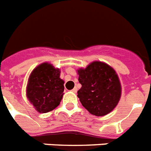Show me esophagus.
<instances>
[{"mask_svg":"<svg viewBox=\"0 0 151 151\" xmlns=\"http://www.w3.org/2000/svg\"><path fill=\"white\" fill-rule=\"evenodd\" d=\"M72 91H73V92H74V93H76V92H77V88H74L73 90H72Z\"/></svg>","mask_w":151,"mask_h":151,"instance_id":"obj_1","label":"esophagus"}]
</instances>
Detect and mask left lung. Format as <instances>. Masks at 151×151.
Wrapping results in <instances>:
<instances>
[{"mask_svg": "<svg viewBox=\"0 0 151 151\" xmlns=\"http://www.w3.org/2000/svg\"><path fill=\"white\" fill-rule=\"evenodd\" d=\"M77 72L82 85L77 96L82 106L95 116L110 113L122 95V86L114 69L106 63L95 61Z\"/></svg>", "mask_w": 151, "mask_h": 151, "instance_id": "left-lung-1", "label": "left lung"}]
</instances>
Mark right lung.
Instances as JSON below:
<instances>
[{
    "instance_id": "right-lung-1",
    "label": "right lung",
    "mask_w": 151,
    "mask_h": 151,
    "mask_svg": "<svg viewBox=\"0 0 151 151\" xmlns=\"http://www.w3.org/2000/svg\"><path fill=\"white\" fill-rule=\"evenodd\" d=\"M60 76V69L48 63L39 65L29 76L27 97L38 112L51 111L60 104L64 81Z\"/></svg>"
}]
</instances>
